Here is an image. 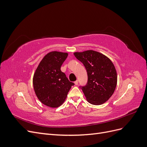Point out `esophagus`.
Returning <instances> with one entry per match:
<instances>
[{
	"instance_id": "1",
	"label": "esophagus",
	"mask_w": 147,
	"mask_h": 147,
	"mask_svg": "<svg viewBox=\"0 0 147 147\" xmlns=\"http://www.w3.org/2000/svg\"><path fill=\"white\" fill-rule=\"evenodd\" d=\"M74 83H75V85H77V84H78V80H76V81H75V82H74Z\"/></svg>"
}]
</instances>
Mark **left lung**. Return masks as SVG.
Instances as JSON below:
<instances>
[{"label":"left lung","instance_id":"obj_1","mask_svg":"<svg viewBox=\"0 0 147 147\" xmlns=\"http://www.w3.org/2000/svg\"><path fill=\"white\" fill-rule=\"evenodd\" d=\"M74 56L85 67L88 83L81 86L86 99L93 105H101L112 96L117 84L113 63L102 53L93 50L75 52Z\"/></svg>","mask_w":147,"mask_h":147}]
</instances>
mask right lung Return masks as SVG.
I'll list each match as a JSON object with an SVG mask.
<instances>
[{"instance_id":"add662e5","label":"right lung","mask_w":147,"mask_h":147,"mask_svg":"<svg viewBox=\"0 0 147 147\" xmlns=\"http://www.w3.org/2000/svg\"><path fill=\"white\" fill-rule=\"evenodd\" d=\"M67 56V53L56 51L48 53L34 74L35 94L42 104L51 108H57L63 104L71 87L74 85L61 70Z\"/></svg>"}]
</instances>
